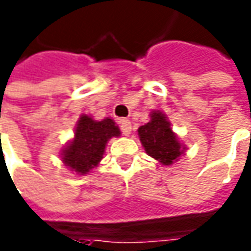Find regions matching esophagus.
<instances>
[{"mask_svg": "<svg viewBox=\"0 0 251 251\" xmlns=\"http://www.w3.org/2000/svg\"><path fill=\"white\" fill-rule=\"evenodd\" d=\"M119 125H121V132L125 136H129L132 132V122L129 119H121L119 121Z\"/></svg>", "mask_w": 251, "mask_h": 251, "instance_id": "obj_1", "label": "esophagus"}]
</instances>
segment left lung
I'll use <instances>...</instances> for the list:
<instances>
[{
	"mask_svg": "<svg viewBox=\"0 0 251 251\" xmlns=\"http://www.w3.org/2000/svg\"><path fill=\"white\" fill-rule=\"evenodd\" d=\"M139 136L147 154L163 165L173 163L183 152L165 114L159 111L151 114V121L147 125L140 126Z\"/></svg>",
	"mask_w": 251,
	"mask_h": 251,
	"instance_id": "8db88e82",
	"label": "left lung"
}]
</instances>
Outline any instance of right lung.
I'll return each instance as SVG.
<instances>
[{
    "label": "right lung",
    "mask_w": 251,
    "mask_h": 251,
    "mask_svg": "<svg viewBox=\"0 0 251 251\" xmlns=\"http://www.w3.org/2000/svg\"><path fill=\"white\" fill-rule=\"evenodd\" d=\"M119 136L118 126L110 118L93 121L82 115L75 129V137L63 151V162L78 175L90 172L101 161L107 141Z\"/></svg>",
    "instance_id": "obj_1"
}]
</instances>
